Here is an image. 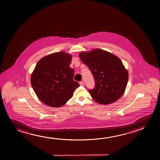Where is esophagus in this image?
Returning <instances> with one entry per match:
<instances>
[{"mask_svg": "<svg viewBox=\"0 0 160 160\" xmlns=\"http://www.w3.org/2000/svg\"><path fill=\"white\" fill-rule=\"evenodd\" d=\"M79 83H80V86H84V82L83 81H81V82H79Z\"/></svg>", "mask_w": 160, "mask_h": 160, "instance_id": "34e87169", "label": "esophagus"}]
</instances>
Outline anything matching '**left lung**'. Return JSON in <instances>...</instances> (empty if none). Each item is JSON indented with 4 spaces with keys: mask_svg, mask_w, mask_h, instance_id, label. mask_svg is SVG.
<instances>
[{
    "mask_svg": "<svg viewBox=\"0 0 160 160\" xmlns=\"http://www.w3.org/2000/svg\"><path fill=\"white\" fill-rule=\"evenodd\" d=\"M79 56L95 79V88L88 90L93 99L100 104H108L121 98L128 81L127 70L121 59L100 49L81 52Z\"/></svg>",
    "mask_w": 160,
    "mask_h": 160,
    "instance_id": "1",
    "label": "left lung"
}]
</instances>
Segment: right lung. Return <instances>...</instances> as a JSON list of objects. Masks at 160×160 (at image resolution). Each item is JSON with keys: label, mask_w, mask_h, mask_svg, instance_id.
Listing matches in <instances>:
<instances>
[{"label": "right lung", "mask_w": 160, "mask_h": 160, "mask_svg": "<svg viewBox=\"0 0 160 160\" xmlns=\"http://www.w3.org/2000/svg\"><path fill=\"white\" fill-rule=\"evenodd\" d=\"M72 56L63 52L51 54L38 61L31 77L38 98L53 107H62L72 97L79 84L74 81L70 67Z\"/></svg>", "instance_id": "obj_1"}]
</instances>
